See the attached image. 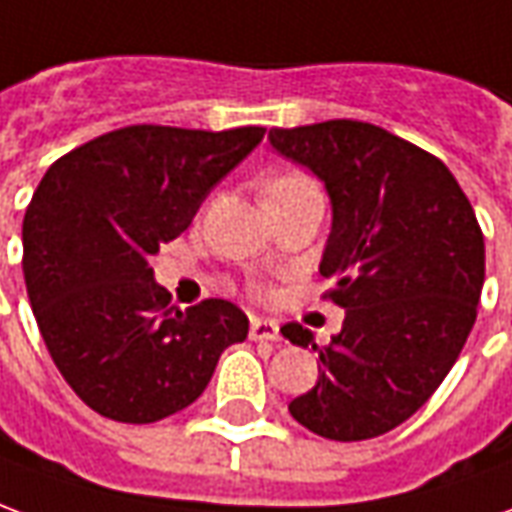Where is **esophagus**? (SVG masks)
Segmentation results:
<instances>
[{
    "label": "esophagus",
    "instance_id": "esophagus-1",
    "mask_svg": "<svg viewBox=\"0 0 512 512\" xmlns=\"http://www.w3.org/2000/svg\"><path fill=\"white\" fill-rule=\"evenodd\" d=\"M250 339H253V342H278V339H281V328H278V322L275 320L253 317V320H250Z\"/></svg>",
    "mask_w": 512,
    "mask_h": 512
}]
</instances>
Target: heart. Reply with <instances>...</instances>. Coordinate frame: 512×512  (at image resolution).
<instances>
[{"mask_svg":"<svg viewBox=\"0 0 512 512\" xmlns=\"http://www.w3.org/2000/svg\"><path fill=\"white\" fill-rule=\"evenodd\" d=\"M300 187H311V179H306L303 173H281V176H275V179L267 184V198H275V195H284V192L300 190Z\"/></svg>","mask_w":512,"mask_h":512,"instance_id":"heart-1","label":"heart"}]
</instances>
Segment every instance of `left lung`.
Wrapping results in <instances>:
<instances>
[{"mask_svg":"<svg viewBox=\"0 0 512 512\" xmlns=\"http://www.w3.org/2000/svg\"><path fill=\"white\" fill-rule=\"evenodd\" d=\"M270 146L328 190L320 273L344 308L328 347L297 322L281 328L320 353L317 386L289 413L331 441L383 436L433 397L477 320L485 242L474 209L441 159L372 123L270 129Z\"/></svg>","mask_w":512,"mask_h":512,"instance_id":"left-lung-1","label":"left lung"}]
</instances>
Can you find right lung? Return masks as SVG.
Instances as JSON below:
<instances>
[{"mask_svg":"<svg viewBox=\"0 0 512 512\" xmlns=\"http://www.w3.org/2000/svg\"><path fill=\"white\" fill-rule=\"evenodd\" d=\"M262 126H126L46 170L24 215V281L46 350L107 419L159 422L198 400L220 353L245 342L228 300L170 306L151 256L262 143Z\"/></svg>","mask_w":512,"mask_h":512,"instance_id":"add662e5","label":"right lung"}]
</instances>
